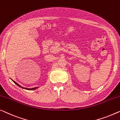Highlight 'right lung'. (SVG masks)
I'll return each mask as SVG.
<instances>
[{"label":"right lung","instance_id":"obj_1","mask_svg":"<svg viewBox=\"0 0 120 120\" xmlns=\"http://www.w3.org/2000/svg\"><path fill=\"white\" fill-rule=\"evenodd\" d=\"M13 81V80H12ZM13 82L14 83H15V84L16 85H17V86H19V87H20V88H23V89H26V90H34V89H37V87H35V88H24V87H22V86H20L19 84H18V83H17V82H15V81H13Z\"/></svg>","mask_w":120,"mask_h":120}]
</instances>
